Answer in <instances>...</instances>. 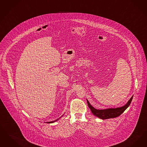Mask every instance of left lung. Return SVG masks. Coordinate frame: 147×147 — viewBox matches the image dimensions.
Masks as SVG:
<instances>
[{
  "label": "left lung",
  "instance_id": "obj_1",
  "mask_svg": "<svg viewBox=\"0 0 147 147\" xmlns=\"http://www.w3.org/2000/svg\"><path fill=\"white\" fill-rule=\"evenodd\" d=\"M132 98H133V96L130 98V100L128 101L126 105L123 107L117 108H109V109H104V110L96 109L90 104L88 100H87V102H88V107L91 109L93 114L100 119L105 120V119L117 117L120 116L129 106L132 100Z\"/></svg>",
  "mask_w": 147,
  "mask_h": 147
}]
</instances>
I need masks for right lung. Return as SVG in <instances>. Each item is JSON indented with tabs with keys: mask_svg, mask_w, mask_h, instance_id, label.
<instances>
[{
	"mask_svg": "<svg viewBox=\"0 0 147 147\" xmlns=\"http://www.w3.org/2000/svg\"><path fill=\"white\" fill-rule=\"evenodd\" d=\"M59 120V119H57V120H54V121H51V122H47V123H54V122H55V121H56L57 120Z\"/></svg>",
	"mask_w": 147,
	"mask_h": 147,
	"instance_id": "obj_1",
	"label": "right lung"
}]
</instances>
